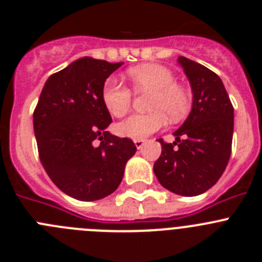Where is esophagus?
I'll use <instances>...</instances> for the list:
<instances>
[{
    "instance_id": "obj_1",
    "label": "esophagus",
    "mask_w": 262,
    "mask_h": 262,
    "mask_svg": "<svg viewBox=\"0 0 262 262\" xmlns=\"http://www.w3.org/2000/svg\"><path fill=\"white\" fill-rule=\"evenodd\" d=\"M144 142H145L144 139H135V140H134V143H135V145L138 149H140V148L144 145Z\"/></svg>"
}]
</instances>
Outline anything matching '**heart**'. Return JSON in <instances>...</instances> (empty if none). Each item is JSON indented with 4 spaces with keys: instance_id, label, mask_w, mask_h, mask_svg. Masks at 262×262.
Segmentation results:
<instances>
[{
    "instance_id": "obj_1",
    "label": "heart",
    "mask_w": 262,
    "mask_h": 262,
    "mask_svg": "<svg viewBox=\"0 0 262 262\" xmlns=\"http://www.w3.org/2000/svg\"><path fill=\"white\" fill-rule=\"evenodd\" d=\"M136 90H151V113L133 114L122 120L117 131L122 136L131 139H144L156 133L166 124V116L173 122L182 119L189 110V96L186 90L176 84L174 73L160 64H142L127 72ZM102 101L108 113L122 117L128 111L133 93L117 78L106 80L102 88Z\"/></svg>"
}]
</instances>
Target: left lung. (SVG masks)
<instances>
[{
  "label": "left lung",
  "instance_id": "8db88e82",
  "mask_svg": "<svg viewBox=\"0 0 262 262\" xmlns=\"http://www.w3.org/2000/svg\"><path fill=\"white\" fill-rule=\"evenodd\" d=\"M193 92V106L186 120L173 133L176 142L161 143L154 165L157 180L178 195L207 191L223 174L231 156L233 107L221 77L184 56L178 57Z\"/></svg>",
  "mask_w": 262,
  "mask_h": 262
}]
</instances>
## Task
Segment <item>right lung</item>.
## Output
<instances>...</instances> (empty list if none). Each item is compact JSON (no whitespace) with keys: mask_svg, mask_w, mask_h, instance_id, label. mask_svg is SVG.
Returning <instances> with one entry per match:
<instances>
[{"mask_svg":"<svg viewBox=\"0 0 262 262\" xmlns=\"http://www.w3.org/2000/svg\"><path fill=\"white\" fill-rule=\"evenodd\" d=\"M123 62L82 57L46 81L34 111L39 159L60 190L78 201L114 193L135 155L131 139L111 135L102 101L106 78ZM101 140L99 146L95 140Z\"/></svg>","mask_w":262,"mask_h":262,"instance_id":"right-lung-1","label":"right lung"}]
</instances>
